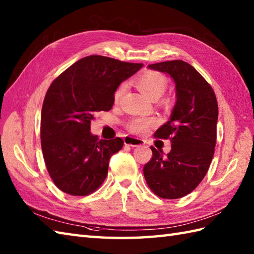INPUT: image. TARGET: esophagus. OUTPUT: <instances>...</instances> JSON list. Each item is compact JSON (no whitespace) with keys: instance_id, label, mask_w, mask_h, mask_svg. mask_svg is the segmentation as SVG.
Returning a JSON list of instances; mask_svg holds the SVG:
<instances>
[{"instance_id":"1","label":"esophagus","mask_w":254,"mask_h":254,"mask_svg":"<svg viewBox=\"0 0 254 254\" xmlns=\"http://www.w3.org/2000/svg\"><path fill=\"white\" fill-rule=\"evenodd\" d=\"M124 144L128 145L131 147H136V146H141V145L144 144L141 138L137 137H133V136H126L124 137Z\"/></svg>"}]
</instances>
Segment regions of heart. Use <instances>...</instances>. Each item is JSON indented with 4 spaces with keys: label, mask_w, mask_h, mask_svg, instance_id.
<instances>
[{
    "label": "heart",
    "mask_w": 254,
    "mask_h": 254,
    "mask_svg": "<svg viewBox=\"0 0 254 254\" xmlns=\"http://www.w3.org/2000/svg\"><path fill=\"white\" fill-rule=\"evenodd\" d=\"M135 84L137 88L148 98L157 99L165 93L168 82H167V78L163 74L155 71H146L139 74L135 78ZM124 90H126V85L123 84L115 90V94H113L115 104H118L120 101L122 95L124 94ZM157 123V119L155 118H136L128 122L127 127L128 130L134 133H145Z\"/></svg>",
    "instance_id": "heart-1"
}]
</instances>
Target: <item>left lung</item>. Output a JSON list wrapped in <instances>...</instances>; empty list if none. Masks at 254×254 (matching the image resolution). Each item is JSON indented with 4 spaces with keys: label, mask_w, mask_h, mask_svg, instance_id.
<instances>
[{
    "label": "left lung",
    "mask_w": 254,
    "mask_h": 254,
    "mask_svg": "<svg viewBox=\"0 0 254 254\" xmlns=\"http://www.w3.org/2000/svg\"><path fill=\"white\" fill-rule=\"evenodd\" d=\"M149 68L174 78L177 102L170 120L154 136L170 139L171 150L150 147L153 157L144 166V177L156 195L175 199L191 193L212 163L216 145L218 105L206 79L191 64L181 60L150 64Z\"/></svg>",
    "instance_id": "8db88e82"
}]
</instances>
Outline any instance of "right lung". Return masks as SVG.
I'll use <instances>...</instances> for the list:
<instances>
[{"label":"right lung","instance_id":"right-lung-1","mask_svg":"<svg viewBox=\"0 0 254 254\" xmlns=\"http://www.w3.org/2000/svg\"><path fill=\"white\" fill-rule=\"evenodd\" d=\"M142 66L89 56L51 83L41 110V148L53 183L64 193L85 196L104 183L123 139H99L89 132L90 122L96 112L111 110L118 86Z\"/></svg>","mask_w":254,"mask_h":254}]
</instances>
